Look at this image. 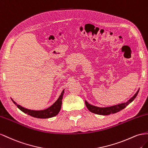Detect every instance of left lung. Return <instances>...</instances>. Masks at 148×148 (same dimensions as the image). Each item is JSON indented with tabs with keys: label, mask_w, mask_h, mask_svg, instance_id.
Returning a JSON list of instances; mask_svg holds the SVG:
<instances>
[{
	"label": "left lung",
	"mask_w": 148,
	"mask_h": 148,
	"mask_svg": "<svg viewBox=\"0 0 148 148\" xmlns=\"http://www.w3.org/2000/svg\"><path fill=\"white\" fill-rule=\"evenodd\" d=\"M139 90H138L133 97L131 98L128 102H126L125 103H122L116 105H114V106H112V107H104V108L95 107V106H94V105L89 104L87 102V101H85V103L88 110L91 112L92 113L97 114V115H110V114H113V113L120 112V110H121L124 109L130 103H132L134 100V99L136 97V96L139 92Z\"/></svg>",
	"instance_id": "obj_1"
}]
</instances>
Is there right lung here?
Returning <instances> with one entry per match:
<instances>
[{"label": "right lung", "instance_id": "add662e5", "mask_svg": "<svg viewBox=\"0 0 148 148\" xmlns=\"http://www.w3.org/2000/svg\"><path fill=\"white\" fill-rule=\"evenodd\" d=\"M64 92V91L63 90L60 97L56 101V102L49 108L43 110H28L24 107H22L20 105L16 104L12 99V100L16 105V107L25 113H27L28 115L33 117L38 118V119H48V118H51L57 115L58 113L60 112L61 108L62 99L63 97Z\"/></svg>", "mask_w": 148, "mask_h": 148}]
</instances>
